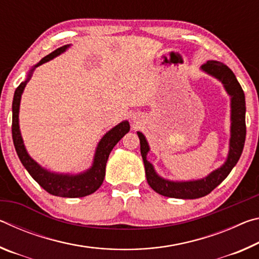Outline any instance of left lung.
Returning a JSON list of instances; mask_svg holds the SVG:
<instances>
[{"label":"left lung","instance_id":"1","mask_svg":"<svg viewBox=\"0 0 259 259\" xmlns=\"http://www.w3.org/2000/svg\"><path fill=\"white\" fill-rule=\"evenodd\" d=\"M204 72L210 75L217 77L224 84L232 99V126H231V142L230 153L227 161L221 168L214 170L208 177L200 181L175 183L161 178L155 174L153 165L146 160L147 152L150 147L142 133H138L140 140V153L145 165L146 179L148 185L156 193L175 199H198L209 194L219 184L229 176L233 166L238 163L241 154H242L244 140H245V100L244 94L240 83L236 80L234 73L223 63L214 60H209L202 65Z\"/></svg>","mask_w":259,"mask_h":259}]
</instances>
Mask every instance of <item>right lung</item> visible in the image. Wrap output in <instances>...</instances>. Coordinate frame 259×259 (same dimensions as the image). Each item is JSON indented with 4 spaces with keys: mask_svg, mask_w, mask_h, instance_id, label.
Listing matches in <instances>:
<instances>
[{
    "mask_svg": "<svg viewBox=\"0 0 259 259\" xmlns=\"http://www.w3.org/2000/svg\"><path fill=\"white\" fill-rule=\"evenodd\" d=\"M69 46H64L56 49L55 51H52L51 54L46 56L37 65H35V67L40 66V65L47 63V61H49L54 57L60 55ZM29 77L30 74L28 75L27 80L25 82H21L18 88H17L14 96V102H12V139H14V145L17 154L19 156V160L21 161V163H23L26 170L29 172L30 176L34 178V181L52 195L61 196V198H82V196L93 194L94 192L98 190L104 182L105 168H106V162L109 156V153L113 150V147L119 143V140L130 130L129 122H122V123L114 126L112 130H109L104 136L98 144L97 150H96L94 164L91 166V169L88 170L87 172L76 175V176L49 172L48 170L41 168L27 154L19 130L18 114L20 98Z\"/></svg>",
    "mask_w": 259,
    "mask_h": 259,
    "instance_id": "add662e5",
    "label": "right lung"
}]
</instances>
